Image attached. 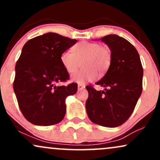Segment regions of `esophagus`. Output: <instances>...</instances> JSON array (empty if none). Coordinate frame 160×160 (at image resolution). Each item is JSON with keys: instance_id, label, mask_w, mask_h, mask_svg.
I'll list each match as a JSON object with an SVG mask.
<instances>
[{"instance_id": "34e87169", "label": "esophagus", "mask_w": 160, "mask_h": 160, "mask_svg": "<svg viewBox=\"0 0 160 160\" xmlns=\"http://www.w3.org/2000/svg\"><path fill=\"white\" fill-rule=\"evenodd\" d=\"M85 85L84 84H78V90H82V89H83L84 88H85Z\"/></svg>"}]
</instances>
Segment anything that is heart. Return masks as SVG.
<instances>
[{"instance_id":"heart-1","label":"heart","mask_w":160,"mask_h":160,"mask_svg":"<svg viewBox=\"0 0 160 160\" xmlns=\"http://www.w3.org/2000/svg\"><path fill=\"white\" fill-rule=\"evenodd\" d=\"M73 52L65 51L62 53L60 60L67 72L72 74L78 70L80 63L84 69L72 75L71 79L78 83L93 81L97 78L104 75L111 68L112 51L107 45L98 43L82 41L73 48Z\"/></svg>"}]
</instances>
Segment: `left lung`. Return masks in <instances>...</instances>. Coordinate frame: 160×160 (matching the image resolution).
Instances as JSON below:
<instances>
[{"instance_id":"8db88e82","label":"left lung","mask_w":160,"mask_h":160,"mask_svg":"<svg viewBox=\"0 0 160 160\" xmlns=\"http://www.w3.org/2000/svg\"><path fill=\"white\" fill-rule=\"evenodd\" d=\"M112 51V63L105 75L96 82L104 88L97 91L86 86L89 97L86 102L92 122L105 127H117L129 118L142 92L143 68L135 47L116 34L101 39Z\"/></svg>"}]
</instances>
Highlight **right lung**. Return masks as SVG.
<instances>
[{"label": "right lung", "mask_w": 160, "mask_h": 160, "mask_svg": "<svg viewBox=\"0 0 160 160\" xmlns=\"http://www.w3.org/2000/svg\"><path fill=\"white\" fill-rule=\"evenodd\" d=\"M77 42L49 32L24 45L16 65L13 89L20 111L31 123L51 126L63 120L65 98L77 92L78 84L58 85L70 77L60 57Z\"/></svg>", "instance_id": "obj_1"}]
</instances>
